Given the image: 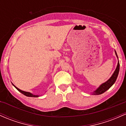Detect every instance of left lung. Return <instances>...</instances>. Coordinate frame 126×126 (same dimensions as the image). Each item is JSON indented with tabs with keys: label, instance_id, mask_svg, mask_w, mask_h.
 Wrapping results in <instances>:
<instances>
[{
	"label": "left lung",
	"instance_id": "obj_1",
	"mask_svg": "<svg viewBox=\"0 0 126 126\" xmlns=\"http://www.w3.org/2000/svg\"><path fill=\"white\" fill-rule=\"evenodd\" d=\"M115 54L117 57L118 58V56H117V54L116 52L115 51ZM119 70H120V63L119 62H118V64H117V66L116 67V69L114 71V74H112V75L111 76V77L107 81H106L105 82L103 83L102 84L99 86V87H98L94 92H93V94L94 95H99L103 93L104 92H105L106 90L110 88L112 85H113L115 82L116 79H117V77L118 75V73H119Z\"/></svg>",
	"mask_w": 126,
	"mask_h": 126
}]
</instances>
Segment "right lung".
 Segmentation results:
<instances>
[{
  "instance_id": "right-lung-1",
  "label": "right lung",
  "mask_w": 126,
  "mask_h": 126,
  "mask_svg": "<svg viewBox=\"0 0 126 126\" xmlns=\"http://www.w3.org/2000/svg\"><path fill=\"white\" fill-rule=\"evenodd\" d=\"M12 85H13L16 88V89L18 91H19V92H20V93H21L22 94H23L25 95V96H27V97H39L38 95H34V94H32L31 93H30V92H24V91H23V90H21L19 89V88H18L17 87H16L15 86V85H14L13 84H12Z\"/></svg>"
}]
</instances>
